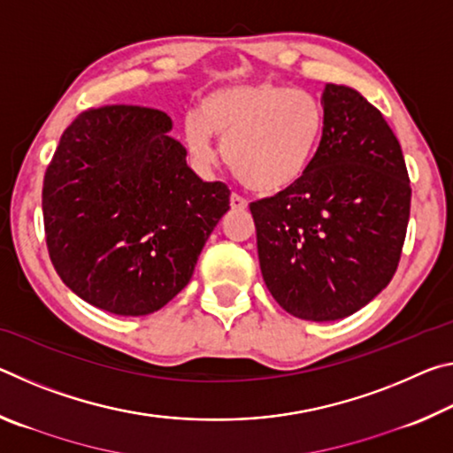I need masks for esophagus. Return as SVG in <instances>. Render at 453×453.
Returning <instances> with one entry per match:
<instances>
[{"mask_svg":"<svg viewBox=\"0 0 453 453\" xmlns=\"http://www.w3.org/2000/svg\"><path fill=\"white\" fill-rule=\"evenodd\" d=\"M229 205H232V210H240V211L248 210V202L237 194H232V197H229Z\"/></svg>","mask_w":453,"mask_h":453,"instance_id":"1","label":"esophagus"}]
</instances>
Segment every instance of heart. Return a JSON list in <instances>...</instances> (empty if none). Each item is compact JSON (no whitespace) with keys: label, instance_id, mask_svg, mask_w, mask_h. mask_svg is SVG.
Returning a JSON list of instances; mask_svg holds the SVG:
<instances>
[{"label":"heart","instance_id":"1","mask_svg":"<svg viewBox=\"0 0 453 453\" xmlns=\"http://www.w3.org/2000/svg\"><path fill=\"white\" fill-rule=\"evenodd\" d=\"M324 134V107L305 89L275 80L216 88L199 99L186 124V142L202 162L221 143L229 172L257 196L296 188L316 159Z\"/></svg>","mask_w":453,"mask_h":453}]
</instances>
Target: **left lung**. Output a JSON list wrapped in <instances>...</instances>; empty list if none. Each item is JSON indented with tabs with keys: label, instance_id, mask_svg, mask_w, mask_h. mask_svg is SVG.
I'll return each mask as SVG.
<instances>
[{
	"label": "left lung",
	"instance_id": "left-lung-1",
	"mask_svg": "<svg viewBox=\"0 0 453 453\" xmlns=\"http://www.w3.org/2000/svg\"><path fill=\"white\" fill-rule=\"evenodd\" d=\"M324 134L296 188L250 203L273 300L291 316L334 321L392 281L411 186L392 127L356 89L327 83Z\"/></svg>",
	"mask_w": 453,
	"mask_h": 453
}]
</instances>
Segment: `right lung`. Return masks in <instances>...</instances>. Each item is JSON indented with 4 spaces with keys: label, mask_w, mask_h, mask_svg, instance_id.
<instances>
[{
    "label": "right lung",
    "mask_w": 453,
    "mask_h": 453,
    "mask_svg": "<svg viewBox=\"0 0 453 453\" xmlns=\"http://www.w3.org/2000/svg\"><path fill=\"white\" fill-rule=\"evenodd\" d=\"M165 111L86 110L45 170V243L61 281L116 316H148L188 286L229 210L224 181H202Z\"/></svg>",
    "instance_id": "1"
}]
</instances>
